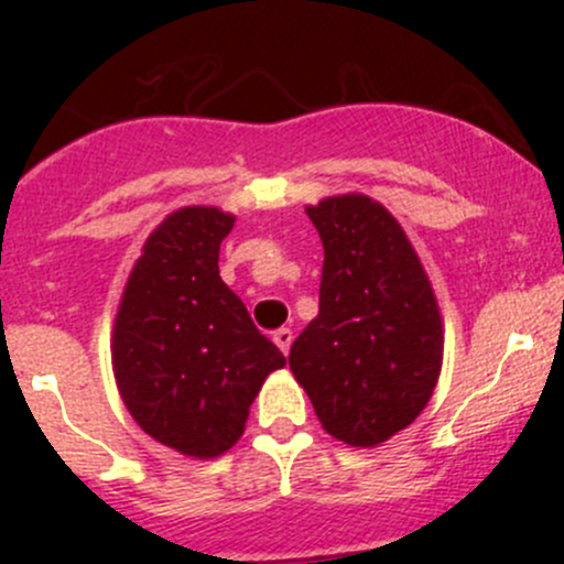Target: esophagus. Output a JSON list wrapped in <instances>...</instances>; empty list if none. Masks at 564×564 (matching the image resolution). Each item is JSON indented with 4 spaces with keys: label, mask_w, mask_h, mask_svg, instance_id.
<instances>
[{
    "label": "esophagus",
    "mask_w": 564,
    "mask_h": 564,
    "mask_svg": "<svg viewBox=\"0 0 564 564\" xmlns=\"http://www.w3.org/2000/svg\"><path fill=\"white\" fill-rule=\"evenodd\" d=\"M272 340H275V346L283 351V355H289L294 335H292V329H289V327H281V329H275V333H272Z\"/></svg>",
    "instance_id": "obj_1"
}]
</instances>
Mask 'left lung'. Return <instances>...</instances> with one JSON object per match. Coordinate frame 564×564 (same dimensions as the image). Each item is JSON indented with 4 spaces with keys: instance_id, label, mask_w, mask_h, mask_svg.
<instances>
[{
    "instance_id": "obj_1",
    "label": "left lung",
    "mask_w": 564,
    "mask_h": 564,
    "mask_svg": "<svg viewBox=\"0 0 564 564\" xmlns=\"http://www.w3.org/2000/svg\"><path fill=\"white\" fill-rule=\"evenodd\" d=\"M324 246L318 314L289 366L322 429L379 447L434 395L445 351L434 286L388 207L362 193L305 207Z\"/></svg>"
}]
</instances>
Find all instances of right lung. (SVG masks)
Masks as SVG:
<instances>
[{
  "label": "right lung",
  "mask_w": 564,
  "mask_h": 564,
  "mask_svg": "<svg viewBox=\"0 0 564 564\" xmlns=\"http://www.w3.org/2000/svg\"><path fill=\"white\" fill-rule=\"evenodd\" d=\"M235 215L180 207L147 237L111 333L117 390L135 423L187 458L224 456L250 403L286 366L218 270Z\"/></svg>",
  "instance_id": "add662e5"
}]
</instances>
